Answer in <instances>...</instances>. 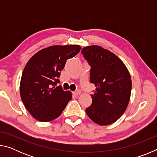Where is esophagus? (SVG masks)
Returning a JSON list of instances; mask_svg holds the SVG:
<instances>
[{"instance_id":"1","label":"esophagus","mask_w":157,"mask_h":157,"mask_svg":"<svg viewBox=\"0 0 157 157\" xmlns=\"http://www.w3.org/2000/svg\"><path fill=\"white\" fill-rule=\"evenodd\" d=\"M73 94L75 95H80L81 94V91H79V90H78V91H76L75 92H73Z\"/></svg>"}]
</instances>
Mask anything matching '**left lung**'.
<instances>
[{
    "label": "left lung",
    "mask_w": 157,
    "mask_h": 157,
    "mask_svg": "<svg viewBox=\"0 0 157 157\" xmlns=\"http://www.w3.org/2000/svg\"><path fill=\"white\" fill-rule=\"evenodd\" d=\"M82 53L91 66L90 81L96 88L86 113L95 123L109 125L118 121L128 106L131 76L122 60L109 50L95 45L83 48Z\"/></svg>",
    "instance_id": "left-lung-1"
}]
</instances>
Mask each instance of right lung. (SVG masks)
Returning a JSON list of instances; mask_svg holds the SVG:
<instances>
[{
    "instance_id": "obj_1",
    "label": "right lung",
    "mask_w": 157,
    "mask_h": 157,
    "mask_svg": "<svg viewBox=\"0 0 157 157\" xmlns=\"http://www.w3.org/2000/svg\"><path fill=\"white\" fill-rule=\"evenodd\" d=\"M79 45L52 46L32 57L24 68L20 82V95L32 116L41 122H50L62 114L72 98L70 91L56 86L66 60L75 57Z\"/></svg>"
}]
</instances>
